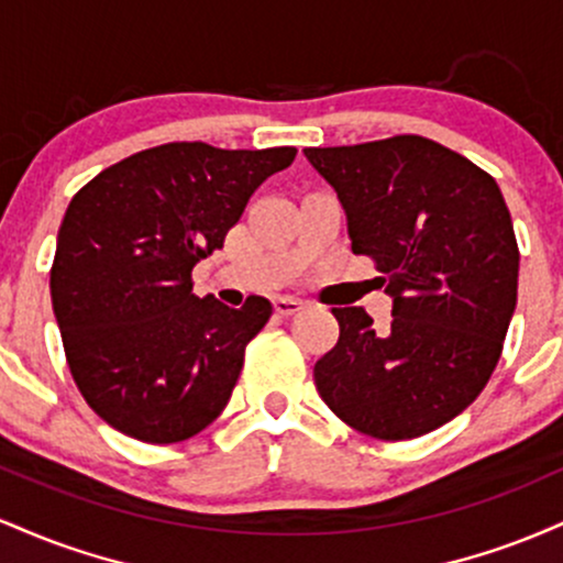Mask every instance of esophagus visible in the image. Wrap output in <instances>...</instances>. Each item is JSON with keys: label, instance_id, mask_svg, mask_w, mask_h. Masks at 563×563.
Returning a JSON list of instances; mask_svg holds the SVG:
<instances>
[{"label": "esophagus", "instance_id": "esophagus-1", "mask_svg": "<svg viewBox=\"0 0 563 563\" xmlns=\"http://www.w3.org/2000/svg\"><path fill=\"white\" fill-rule=\"evenodd\" d=\"M273 307H275L277 314H283V318H290V314L301 312L303 301L301 299H294V296H275Z\"/></svg>", "mask_w": 563, "mask_h": 563}]
</instances>
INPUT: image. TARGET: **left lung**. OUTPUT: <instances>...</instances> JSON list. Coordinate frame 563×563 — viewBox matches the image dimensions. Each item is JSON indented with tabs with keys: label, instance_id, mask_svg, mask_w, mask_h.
Here are the masks:
<instances>
[{
	"label": "left lung",
	"instance_id": "left-lung-1",
	"mask_svg": "<svg viewBox=\"0 0 563 563\" xmlns=\"http://www.w3.org/2000/svg\"><path fill=\"white\" fill-rule=\"evenodd\" d=\"M303 156L344 206L352 251L376 262L391 296L384 333L363 307L333 309L341 333L314 386L360 434H429L479 397L514 318L519 245L500 187L418 134Z\"/></svg>",
	"mask_w": 563,
	"mask_h": 563
}]
</instances>
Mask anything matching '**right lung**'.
<instances>
[{
	"label": "right lung",
	"mask_w": 563,
	"mask_h": 563,
	"mask_svg": "<svg viewBox=\"0 0 563 563\" xmlns=\"http://www.w3.org/2000/svg\"><path fill=\"white\" fill-rule=\"evenodd\" d=\"M294 158L296 147L169 142L108 166L68 203L49 273L55 320L70 376L115 431L172 444L224 410L273 303L198 299L190 275Z\"/></svg>",
	"instance_id": "1"
}]
</instances>
